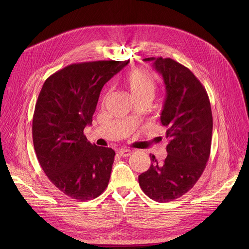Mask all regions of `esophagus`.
I'll return each mask as SVG.
<instances>
[{
  "instance_id": "obj_1",
  "label": "esophagus",
  "mask_w": 249,
  "mask_h": 249,
  "mask_svg": "<svg viewBox=\"0 0 249 249\" xmlns=\"http://www.w3.org/2000/svg\"><path fill=\"white\" fill-rule=\"evenodd\" d=\"M118 154H119L120 156H123V158H127V156L131 154V151H130L129 149H121L118 151Z\"/></svg>"
}]
</instances>
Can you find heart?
Masks as SVG:
<instances>
[{
    "instance_id": "1",
    "label": "heart",
    "mask_w": 249,
    "mask_h": 249,
    "mask_svg": "<svg viewBox=\"0 0 249 249\" xmlns=\"http://www.w3.org/2000/svg\"><path fill=\"white\" fill-rule=\"evenodd\" d=\"M124 86L133 99L152 100L156 90V84L152 74L145 69L134 68L130 71L125 78Z\"/></svg>"
}]
</instances>
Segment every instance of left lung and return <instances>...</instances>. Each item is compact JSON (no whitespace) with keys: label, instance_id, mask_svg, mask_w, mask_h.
I'll use <instances>...</instances> for the list:
<instances>
[{"label":"left lung","instance_id":"1","mask_svg":"<svg viewBox=\"0 0 249 249\" xmlns=\"http://www.w3.org/2000/svg\"><path fill=\"white\" fill-rule=\"evenodd\" d=\"M162 75L165 99L160 122L166 129L167 156L138 177L139 186L156 202L165 203L189 192L202 176L210 156L213 117L206 89L195 74L172 58L148 57Z\"/></svg>","mask_w":249,"mask_h":249}]
</instances>
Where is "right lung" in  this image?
Segmentation results:
<instances>
[{
    "instance_id": "1",
    "label": "right lung",
    "mask_w": 249,
    "mask_h": 249,
    "mask_svg": "<svg viewBox=\"0 0 249 249\" xmlns=\"http://www.w3.org/2000/svg\"><path fill=\"white\" fill-rule=\"evenodd\" d=\"M129 60L73 63L50 75L38 96L32 122L37 160L59 191L76 201L95 199L108 187L115 151L84 135L100 93Z\"/></svg>"
}]
</instances>
